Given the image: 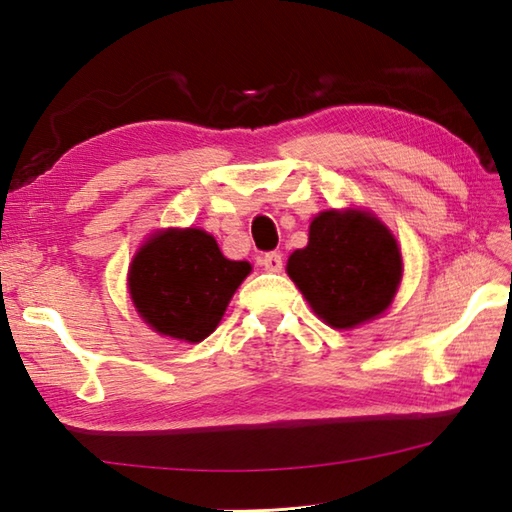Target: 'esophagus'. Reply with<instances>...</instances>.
<instances>
[{
	"mask_svg": "<svg viewBox=\"0 0 512 512\" xmlns=\"http://www.w3.org/2000/svg\"><path fill=\"white\" fill-rule=\"evenodd\" d=\"M262 266L268 273H279V270L284 268V255L277 253V250H270V253L262 257Z\"/></svg>",
	"mask_w": 512,
	"mask_h": 512,
	"instance_id": "34e87169",
	"label": "esophagus"
}]
</instances>
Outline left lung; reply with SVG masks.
<instances>
[{
    "instance_id": "obj_1",
    "label": "left lung",
    "mask_w": 512,
    "mask_h": 512,
    "mask_svg": "<svg viewBox=\"0 0 512 512\" xmlns=\"http://www.w3.org/2000/svg\"><path fill=\"white\" fill-rule=\"evenodd\" d=\"M288 275L325 323L345 330L389 308L402 257L396 237L376 217L323 211L310 224L308 246L290 255Z\"/></svg>"
}]
</instances>
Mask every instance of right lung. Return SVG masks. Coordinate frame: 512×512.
Instances as JSON below:
<instances>
[{"label":"right lung","mask_w":512,"mask_h":512,"mask_svg":"<svg viewBox=\"0 0 512 512\" xmlns=\"http://www.w3.org/2000/svg\"><path fill=\"white\" fill-rule=\"evenodd\" d=\"M248 273L250 264L226 259L209 233L169 228L136 253L129 295L156 332L198 343L217 328Z\"/></svg>","instance_id":"right-lung-1"}]
</instances>
